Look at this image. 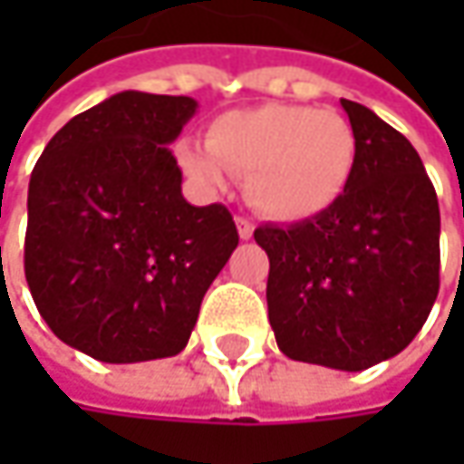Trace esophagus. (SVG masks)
Instances as JSON below:
<instances>
[{
    "label": "esophagus",
    "instance_id": "obj_1",
    "mask_svg": "<svg viewBox=\"0 0 464 464\" xmlns=\"http://www.w3.org/2000/svg\"><path fill=\"white\" fill-rule=\"evenodd\" d=\"M253 222L250 219H245V217H237V232H240V240H250L253 237Z\"/></svg>",
    "mask_w": 464,
    "mask_h": 464
}]
</instances>
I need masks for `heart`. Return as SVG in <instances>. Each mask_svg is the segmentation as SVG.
Wrapping results in <instances>:
<instances>
[{
    "mask_svg": "<svg viewBox=\"0 0 464 464\" xmlns=\"http://www.w3.org/2000/svg\"><path fill=\"white\" fill-rule=\"evenodd\" d=\"M175 157L188 178L206 188H222L227 169L247 175L253 208L276 222H304L346 196L359 141L338 111L268 102L214 118L206 147L180 141Z\"/></svg>",
    "mask_w": 464,
    "mask_h": 464,
    "instance_id": "1",
    "label": "heart"
}]
</instances>
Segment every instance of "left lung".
I'll list each match as a JSON object with an SVG mask.
<instances>
[{"label":"left lung","mask_w":464,"mask_h":464,"mask_svg":"<svg viewBox=\"0 0 464 464\" xmlns=\"http://www.w3.org/2000/svg\"><path fill=\"white\" fill-rule=\"evenodd\" d=\"M359 141L346 196L304 222L263 224L268 320L307 364L362 372L423 328L439 295V201L413 144L369 108L341 100Z\"/></svg>","instance_id":"8db88e82"}]
</instances>
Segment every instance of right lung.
I'll list each match as a JSON object with an SVG mask.
<instances>
[{
	"instance_id": "right-lung-1",
	"label": "right lung",
	"mask_w": 464,
	"mask_h": 464,
	"mask_svg": "<svg viewBox=\"0 0 464 464\" xmlns=\"http://www.w3.org/2000/svg\"><path fill=\"white\" fill-rule=\"evenodd\" d=\"M196 108L118 92L59 129L30 175V295L66 346L98 362L180 353L240 242L227 206H190L180 190L168 144Z\"/></svg>"
}]
</instances>
